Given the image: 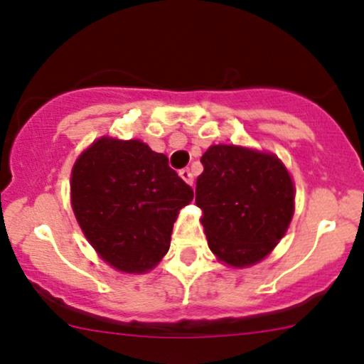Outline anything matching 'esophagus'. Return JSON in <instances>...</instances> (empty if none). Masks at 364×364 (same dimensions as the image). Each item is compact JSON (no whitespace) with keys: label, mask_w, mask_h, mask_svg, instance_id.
<instances>
[{"label":"esophagus","mask_w":364,"mask_h":364,"mask_svg":"<svg viewBox=\"0 0 364 364\" xmlns=\"http://www.w3.org/2000/svg\"><path fill=\"white\" fill-rule=\"evenodd\" d=\"M178 175H181V177H182L183 181H186L187 183H189V186H192V183H194V175L191 173L189 168H182L181 172H178Z\"/></svg>","instance_id":"esophagus-1"}]
</instances>
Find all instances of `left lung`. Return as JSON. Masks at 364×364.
<instances>
[{
    "label": "left lung",
    "mask_w": 364,
    "mask_h": 364,
    "mask_svg": "<svg viewBox=\"0 0 364 364\" xmlns=\"http://www.w3.org/2000/svg\"><path fill=\"white\" fill-rule=\"evenodd\" d=\"M196 183L208 245L235 267L259 262L284 237L294 208L288 170L274 155L218 144Z\"/></svg>",
    "instance_id": "8db88e82"
}]
</instances>
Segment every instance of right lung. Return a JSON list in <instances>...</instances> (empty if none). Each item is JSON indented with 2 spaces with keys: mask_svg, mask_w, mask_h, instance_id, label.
<instances>
[{
  "mask_svg": "<svg viewBox=\"0 0 364 364\" xmlns=\"http://www.w3.org/2000/svg\"><path fill=\"white\" fill-rule=\"evenodd\" d=\"M192 198L168 158L138 139H98L73 166L76 220L100 257L124 272H146L160 262L178 209Z\"/></svg>",
  "mask_w": 364,
  "mask_h": 364,
  "instance_id": "1",
  "label": "right lung"
}]
</instances>
